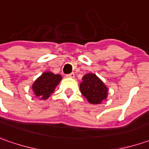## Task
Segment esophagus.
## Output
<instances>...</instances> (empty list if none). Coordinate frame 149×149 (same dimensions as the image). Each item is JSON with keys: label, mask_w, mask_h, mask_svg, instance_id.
I'll return each mask as SVG.
<instances>
[{"label": "esophagus", "mask_w": 149, "mask_h": 149, "mask_svg": "<svg viewBox=\"0 0 149 149\" xmlns=\"http://www.w3.org/2000/svg\"><path fill=\"white\" fill-rule=\"evenodd\" d=\"M74 73L73 72H72V73H70V74H68L67 75V77H74Z\"/></svg>", "instance_id": "34e87169"}]
</instances>
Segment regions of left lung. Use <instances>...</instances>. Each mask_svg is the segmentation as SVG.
I'll return each instance as SVG.
<instances>
[{
    "instance_id": "1",
    "label": "left lung",
    "mask_w": 149,
    "mask_h": 149,
    "mask_svg": "<svg viewBox=\"0 0 149 149\" xmlns=\"http://www.w3.org/2000/svg\"><path fill=\"white\" fill-rule=\"evenodd\" d=\"M80 90L91 104H100L108 95V88L94 73H87L82 77Z\"/></svg>"
}]
</instances>
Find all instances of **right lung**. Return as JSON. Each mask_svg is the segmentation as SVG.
<instances>
[{"label": "right lung", "mask_w": 149, "mask_h": 149, "mask_svg": "<svg viewBox=\"0 0 149 149\" xmlns=\"http://www.w3.org/2000/svg\"><path fill=\"white\" fill-rule=\"evenodd\" d=\"M62 80V76L51 72H45L35 80L32 85L33 93L41 100L48 99L54 93L56 86Z\"/></svg>", "instance_id": "obj_1"}]
</instances>
